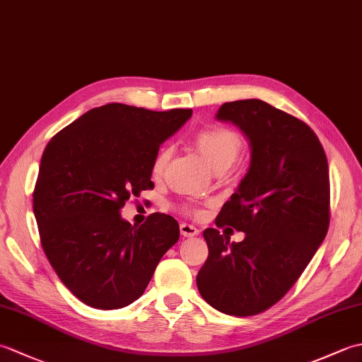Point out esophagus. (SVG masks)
<instances>
[{"instance_id":"obj_1","label":"esophagus","mask_w":362,"mask_h":362,"mask_svg":"<svg viewBox=\"0 0 362 362\" xmlns=\"http://www.w3.org/2000/svg\"><path fill=\"white\" fill-rule=\"evenodd\" d=\"M180 233H182V236H185V238H193V236L199 235V228L194 227V226H191V224H187V222H182Z\"/></svg>"}]
</instances>
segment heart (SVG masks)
<instances>
[{
  "label": "heart",
  "mask_w": 362,
  "mask_h": 362,
  "mask_svg": "<svg viewBox=\"0 0 362 362\" xmlns=\"http://www.w3.org/2000/svg\"><path fill=\"white\" fill-rule=\"evenodd\" d=\"M194 141L197 149L202 152V156L209 160V163L216 169H227L232 166L238 156H240L243 143L241 136L238 135L235 130L227 127H205L201 129L194 136ZM169 157H171V148H161L156 158L152 161V173L153 175H160L168 163ZM185 211H191L193 209L187 206L183 209Z\"/></svg>",
  "instance_id": "heart-1"
}]
</instances>
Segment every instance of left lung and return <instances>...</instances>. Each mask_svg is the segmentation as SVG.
Segmentation results:
<instances>
[{"mask_svg":"<svg viewBox=\"0 0 362 362\" xmlns=\"http://www.w3.org/2000/svg\"><path fill=\"white\" fill-rule=\"evenodd\" d=\"M216 119L250 143L249 171L216 218L245 238L230 243L218 228L204 230L209 258L196 283L214 310L253 316L286 294L325 240L328 161L308 124L259 99L222 104Z\"/></svg>","mask_w":362,"mask_h":362,"instance_id":"obj_1","label":"left lung"}]
</instances>
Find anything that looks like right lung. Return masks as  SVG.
Masks as SVG:
<instances>
[{
    "mask_svg": "<svg viewBox=\"0 0 362 362\" xmlns=\"http://www.w3.org/2000/svg\"><path fill=\"white\" fill-rule=\"evenodd\" d=\"M191 115L112 103L83 113L46 144L33 194L40 243L59 279L91 308L135 302L179 241L169 214L152 213L135 227L119 211L153 188L160 144Z\"/></svg>",
    "mask_w": 362,
    "mask_h": 362,
    "instance_id": "add662e5",
    "label": "right lung"
}]
</instances>
